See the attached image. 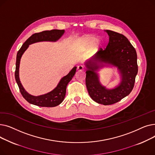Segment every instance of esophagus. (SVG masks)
<instances>
[{"instance_id": "1", "label": "esophagus", "mask_w": 155, "mask_h": 155, "mask_svg": "<svg viewBox=\"0 0 155 155\" xmlns=\"http://www.w3.org/2000/svg\"><path fill=\"white\" fill-rule=\"evenodd\" d=\"M77 69L78 71H83L84 70V66H82V65H79V66H78L77 67Z\"/></svg>"}]
</instances>
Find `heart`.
I'll use <instances>...</instances> for the list:
<instances>
[{
	"label": "heart",
	"instance_id": "1",
	"mask_svg": "<svg viewBox=\"0 0 155 155\" xmlns=\"http://www.w3.org/2000/svg\"><path fill=\"white\" fill-rule=\"evenodd\" d=\"M102 42L101 38L96 39L95 36L88 35L80 38L77 42V45L82 50H86L90 48V51L94 53L101 46Z\"/></svg>",
	"mask_w": 155,
	"mask_h": 155
}]
</instances>
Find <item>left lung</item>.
<instances>
[{
    "instance_id": "8db88e82",
    "label": "left lung",
    "mask_w": 155,
    "mask_h": 155,
    "mask_svg": "<svg viewBox=\"0 0 155 155\" xmlns=\"http://www.w3.org/2000/svg\"><path fill=\"white\" fill-rule=\"evenodd\" d=\"M109 41L106 48L101 50L85 63L87 68L85 82L91 97L104 105L115 104L128 95L134 85L138 67L136 50L123 35L106 30ZM112 65L118 69L121 77L120 84L108 89L100 83L96 71L105 66Z\"/></svg>"
}]
</instances>
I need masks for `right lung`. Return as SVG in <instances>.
Listing matches in <instances>:
<instances>
[{"label":"right lung","mask_w":155,"mask_h":155,"mask_svg":"<svg viewBox=\"0 0 155 155\" xmlns=\"http://www.w3.org/2000/svg\"><path fill=\"white\" fill-rule=\"evenodd\" d=\"M64 32V30L53 29L50 31H44L33 34L26 41L18 52L17 57H16L15 78L22 97L30 104L38 105L39 107H53L60 104L64 100L65 94H66L67 86L75 74L77 70L76 67H73L68 75L63 77L60 80L58 85L52 91L39 96H33L28 94L22 87L19 76V64L21 56L24 51L27 50L29 45L40 41H56L62 36Z\"/></svg>","instance_id":"1"}]
</instances>
